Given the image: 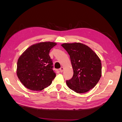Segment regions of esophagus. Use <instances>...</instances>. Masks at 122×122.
Wrapping results in <instances>:
<instances>
[{
	"mask_svg": "<svg viewBox=\"0 0 122 122\" xmlns=\"http://www.w3.org/2000/svg\"><path fill=\"white\" fill-rule=\"evenodd\" d=\"M64 67H61L60 69V72H63V71H64Z\"/></svg>",
	"mask_w": 122,
	"mask_h": 122,
	"instance_id": "1",
	"label": "esophagus"
}]
</instances>
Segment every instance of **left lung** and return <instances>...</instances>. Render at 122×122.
Listing matches in <instances>:
<instances>
[{
    "label": "left lung",
    "mask_w": 122,
    "mask_h": 122,
    "mask_svg": "<svg viewBox=\"0 0 122 122\" xmlns=\"http://www.w3.org/2000/svg\"><path fill=\"white\" fill-rule=\"evenodd\" d=\"M73 69L72 78L66 81L68 86L77 93H84L94 88L102 74L101 60L89 47L80 43H64Z\"/></svg>",
    "instance_id": "obj_1"
}]
</instances>
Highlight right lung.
<instances>
[{
	"mask_svg": "<svg viewBox=\"0 0 122 122\" xmlns=\"http://www.w3.org/2000/svg\"><path fill=\"white\" fill-rule=\"evenodd\" d=\"M56 45L51 42L36 43L20 55L17 61V75L28 89L42 91L52 83L56 73L52 69L53 62L49 54Z\"/></svg>",
	"mask_w": 122,
	"mask_h": 122,
	"instance_id": "right-lung-1",
	"label": "right lung"
}]
</instances>
